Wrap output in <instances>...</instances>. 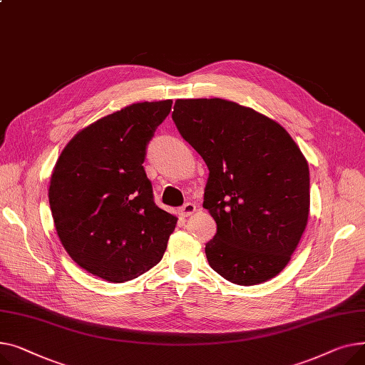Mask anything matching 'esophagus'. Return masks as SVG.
I'll list each match as a JSON object with an SVG mask.
<instances>
[{
  "label": "esophagus",
  "mask_w": 365,
  "mask_h": 365,
  "mask_svg": "<svg viewBox=\"0 0 365 365\" xmlns=\"http://www.w3.org/2000/svg\"><path fill=\"white\" fill-rule=\"evenodd\" d=\"M181 215H184V217H190V215H192V213L196 212V205L195 203H191V202H187L185 205H182L181 206Z\"/></svg>",
  "instance_id": "obj_1"
}]
</instances>
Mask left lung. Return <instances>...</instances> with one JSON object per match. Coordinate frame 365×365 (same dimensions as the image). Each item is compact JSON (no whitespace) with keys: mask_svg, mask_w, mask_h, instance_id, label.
Instances as JSON below:
<instances>
[{"mask_svg":"<svg viewBox=\"0 0 365 365\" xmlns=\"http://www.w3.org/2000/svg\"><path fill=\"white\" fill-rule=\"evenodd\" d=\"M173 119L209 169L203 207L217 222L205 252L239 286L280 274L305 231L309 168L284 128L222 98L177 100Z\"/></svg>","mask_w":365,"mask_h":365,"instance_id":"left-lung-1","label":"left lung"}]
</instances>
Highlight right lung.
<instances>
[{"label": "right lung", "mask_w": 365, "mask_h": 365, "mask_svg": "<svg viewBox=\"0 0 365 365\" xmlns=\"http://www.w3.org/2000/svg\"><path fill=\"white\" fill-rule=\"evenodd\" d=\"M173 100L134 103L81 130L63 148L48 200L71 258L106 282L134 280L160 262L177 217L156 206L143 162Z\"/></svg>", "instance_id": "obj_1"}]
</instances>
